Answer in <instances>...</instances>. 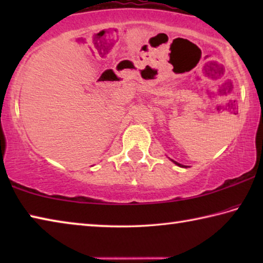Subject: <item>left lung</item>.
<instances>
[{"mask_svg":"<svg viewBox=\"0 0 263 263\" xmlns=\"http://www.w3.org/2000/svg\"><path fill=\"white\" fill-rule=\"evenodd\" d=\"M172 161L174 162L175 164H177V166H179V167H184V168H186V166H183V164H181V163H179V162H176V161H174V160H172Z\"/></svg>","mask_w":263,"mask_h":263,"instance_id":"8db88e82","label":"left lung"}]
</instances>
